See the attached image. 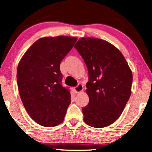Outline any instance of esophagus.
Here are the masks:
<instances>
[{
    "mask_svg": "<svg viewBox=\"0 0 152 152\" xmlns=\"http://www.w3.org/2000/svg\"><path fill=\"white\" fill-rule=\"evenodd\" d=\"M83 89H84V86H83V85L82 84H78L74 88V90H75V91L76 93L82 92V91H83Z\"/></svg>",
    "mask_w": 152,
    "mask_h": 152,
    "instance_id": "obj_1",
    "label": "esophagus"
}]
</instances>
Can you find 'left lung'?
<instances>
[{
  "mask_svg": "<svg viewBox=\"0 0 152 152\" xmlns=\"http://www.w3.org/2000/svg\"><path fill=\"white\" fill-rule=\"evenodd\" d=\"M75 48L88 68L89 103L82 108L84 121L95 128L117 120L129 99L132 72L119 50L104 40L82 38Z\"/></svg>",
  "mask_w": 152,
  "mask_h": 152,
  "instance_id": "left-lung-1",
  "label": "left lung"
}]
</instances>
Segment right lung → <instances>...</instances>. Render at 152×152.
Returning <instances> with one entry per match:
<instances>
[{"mask_svg": "<svg viewBox=\"0 0 152 152\" xmlns=\"http://www.w3.org/2000/svg\"><path fill=\"white\" fill-rule=\"evenodd\" d=\"M77 39L43 37L24 54L17 68V84L29 115L43 126L61 123L71 99L68 88L62 86L60 64Z\"/></svg>", "mask_w": 152, "mask_h": 152, "instance_id": "add662e5", "label": "right lung"}]
</instances>
